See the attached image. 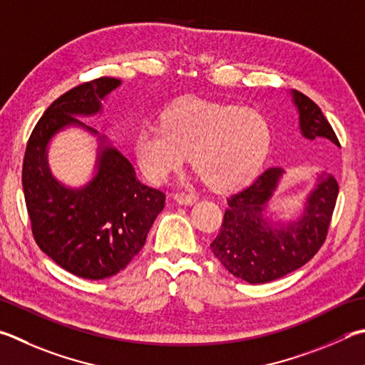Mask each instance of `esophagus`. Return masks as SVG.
Returning <instances> with one entry per match:
<instances>
[{
    "instance_id": "34e87169",
    "label": "esophagus",
    "mask_w": 365,
    "mask_h": 365,
    "mask_svg": "<svg viewBox=\"0 0 365 365\" xmlns=\"http://www.w3.org/2000/svg\"><path fill=\"white\" fill-rule=\"evenodd\" d=\"M174 200L178 202V204H193L197 201V196L195 193H187V191H180V193H175Z\"/></svg>"
}]
</instances>
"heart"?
Here are the masks:
<instances>
[{"label": "heart", "mask_w": 365, "mask_h": 365, "mask_svg": "<svg viewBox=\"0 0 365 365\" xmlns=\"http://www.w3.org/2000/svg\"><path fill=\"white\" fill-rule=\"evenodd\" d=\"M269 147L271 128L260 111L187 98L137 132L135 158L147 178L163 183L193 153L210 187L230 190L260 170Z\"/></svg>", "instance_id": "heart-1"}]
</instances>
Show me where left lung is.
<instances>
[{"mask_svg": "<svg viewBox=\"0 0 365 365\" xmlns=\"http://www.w3.org/2000/svg\"><path fill=\"white\" fill-rule=\"evenodd\" d=\"M302 134L309 140L340 145L321 108L302 92H292ZM284 170L269 168L249 187L228 197L220 231L210 247L231 274L249 284H264L286 276L313 258L326 241L339 196V183L322 172L308 195L298 220L273 223L264 209Z\"/></svg>", "mask_w": 365, "mask_h": 365, "instance_id": "obj_1", "label": "left lung"}]
</instances>
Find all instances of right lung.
<instances>
[{
	"instance_id": "obj_1",
	"label": "right lung",
	"mask_w": 365,
	"mask_h": 365,
	"mask_svg": "<svg viewBox=\"0 0 365 365\" xmlns=\"http://www.w3.org/2000/svg\"><path fill=\"white\" fill-rule=\"evenodd\" d=\"M121 81L97 78L76 86L49 105L26 143L22 187L31 233L58 267L84 279H105L128 267L142 250L165 195L137 180L132 164L101 137L97 174L83 188L63 187L52 177L46 148L67 125L97 134L76 116L96 115Z\"/></svg>"
}]
</instances>
